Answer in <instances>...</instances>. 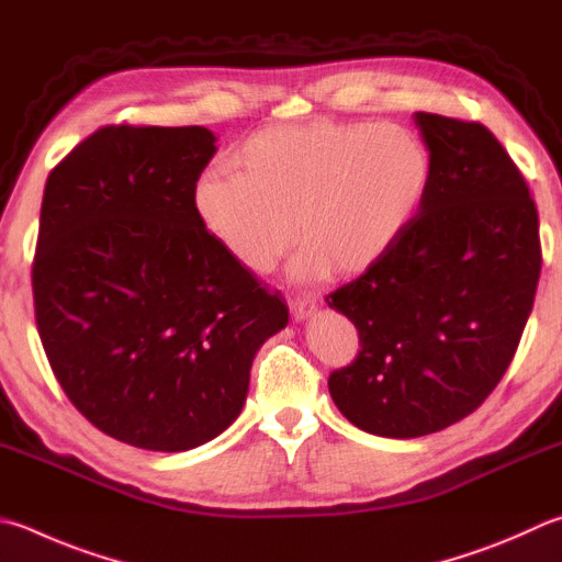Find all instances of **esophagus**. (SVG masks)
Returning <instances> with one entry per match:
<instances>
[{
	"mask_svg": "<svg viewBox=\"0 0 562 562\" xmlns=\"http://www.w3.org/2000/svg\"><path fill=\"white\" fill-rule=\"evenodd\" d=\"M314 310H316V302L312 297H294V300H290V312H292V316L297 322L310 319V316L314 314Z\"/></svg>",
	"mask_w": 562,
	"mask_h": 562,
	"instance_id": "obj_1",
	"label": "esophagus"
}]
</instances>
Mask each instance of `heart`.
Here are the masks:
<instances>
[{
    "instance_id": "1",
    "label": "heart",
    "mask_w": 562,
    "mask_h": 562,
    "mask_svg": "<svg viewBox=\"0 0 562 562\" xmlns=\"http://www.w3.org/2000/svg\"><path fill=\"white\" fill-rule=\"evenodd\" d=\"M231 167L193 183L201 226L252 274L270 272L297 236L292 274L302 282L375 268L415 226L435 181L427 142L393 122L265 127Z\"/></svg>"
}]
</instances>
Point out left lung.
Here are the masks:
<instances>
[{"instance_id": "left-lung-1", "label": "left lung", "mask_w": 562, "mask_h": 562, "mask_svg": "<svg viewBox=\"0 0 562 562\" xmlns=\"http://www.w3.org/2000/svg\"><path fill=\"white\" fill-rule=\"evenodd\" d=\"M435 181L415 226L329 307L361 351L329 375L359 430L411 440L462 420L494 391L533 310L538 211L526 179L482 122L415 112Z\"/></svg>"}]
</instances>
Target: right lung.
<instances>
[{
    "label": "right lung",
    "instance_id": "obj_1",
    "mask_svg": "<svg viewBox=\"0 0 562 562\" xmlns=\"http://www.w3.org/2000/svg\"><path fill=\"white\" fill-rule=\"evenodd\" d=\"M206 127L108 125L50 171L32 270L41 344L98 430L155 452L213 440L243 411L288 304L191 206Z\"/></svg>",
    "mask_w": 562,
    "mask_h": 562
}]
</instances>
